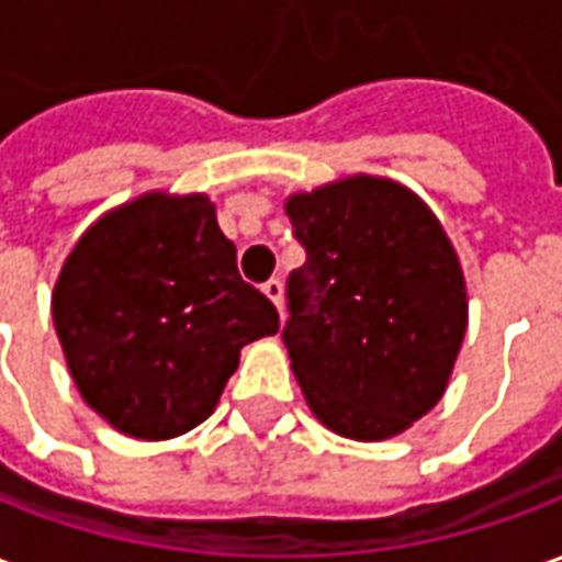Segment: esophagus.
Here are the masks:
<instances>
[{
    "instance_id": "34e87169",
    "label": "esophagus",
    "mask_w": 562,
    "mask_h": 562,
    "mask_svg": "<svg viewBox=\"0 0 562 562\" xmlns=\"http://www.w3.org/2000/svg\"><path fill=\"white\" fill-rule=\"evenodd\" d=\"M261 292L268 294L270 301L277 304V310H282V280L280 277H270V280L261 285Z\"/></svg>"
}]
</instances>
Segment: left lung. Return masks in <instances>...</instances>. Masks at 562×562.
Wrapping results in <instances>:
<instances>
[{
    "instance_id": "1",
    "label": "left lung",
    "mask_w": 562,
    "mask_h": 562,
    "mask_svg": "<svg viewBox=\"0 0 562 562\" xmlns=\"http://www.w3.org/2000/svg\"><path fill=\"white\" fill-rule=\"evenodd\" d=\"M306 261L289 273L282 342L334 434L389 439L430 413L467 334V285L424 201L376 177L285 201Z\"/></svg>"
}]
</instances>
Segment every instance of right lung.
<instances>
[{
	"instance_id": "obj_1",
	"label": "right lung",
	"mask_w": 562,
	"mask_h": 562,
	"mask_svg": "<svg viewBox=\"0 0 562 562\" xmlns=\"http://www.w3.org/2000/svg\"><path fill=\"white\" fill-rule=\"evenodd\" d=\"M54 325L80 397L135 439H171L213 413L246 342L280 313L237 270L207 195H149L83 234L54 289Z\"/></svg>"
}]
</instances>
